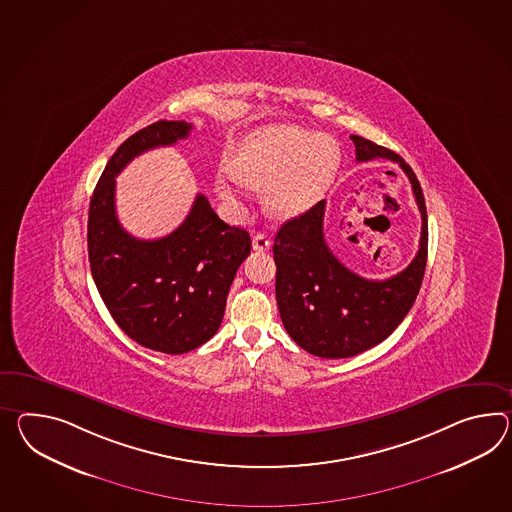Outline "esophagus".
I'll use <instances>...</instances> for the list:
<instances>
[{"instance_id":"34e87169","label":"esophagus","mask_w":512,"mask_h":512,"mask_svg":"<svg viewBox=\"0 0 512 512\" xmlns=\"http://www.w3.org/2000/svg\"><path fill=\"white\" fill-rule=\"evenodd\" d=\"M251 246H253L255 251H266L270 248V238L262 235V233H257L253 240H251Z\"/></svg>"}]
</instances>
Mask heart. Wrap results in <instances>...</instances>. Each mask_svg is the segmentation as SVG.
<instances>
[{
	"label": "heart",
	"instance_id": "obj_1",
	"mask_svg": "<svg viewBox=\"0 0 512 512\" xmlns=\"http://www.w3.org/2000/svg\"><path fill=\"white\" fill-rule=\"evenodd\" d=\"M338 148L333 138L296 125H270L250 133L231 157V172L248 187L265 188L264 207L275 218L309 211L333 183ZM218 194L233 201L237 192L220 177Z\"/></svg>",
	"mask_w": 512,
	"mask_h": 512
}]
</instances>
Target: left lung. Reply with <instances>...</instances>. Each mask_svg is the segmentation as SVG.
I'll return each instance as SVG.
<instances>
[{"mask_svg":"<svg viewBox=\"0 0 512 512\" xmlns=\"http://www.w3.org/2000/svg\"><path fill=\"white\" fill-rule=\"evenodd\" d=\"M351 140L359 163L390 159L407 174L422 214V237L403 272L374 281L353 274L325 244L324 200L281 225L274 242L279 314L292 340L322 359L353 357L390 337L411 311L427 262V211L416 174L398 153L368 138Z\"/></svg>","mask_w":512,"mask_h":512,"instance_id":"left-lung-1","label":"left lung"}]
</instances>
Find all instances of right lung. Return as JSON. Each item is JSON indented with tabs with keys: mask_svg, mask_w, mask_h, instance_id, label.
Listing matches in <instances>:
<instances>
[{
	"mask_svg": "<svg viewBox=\"0 0 512 512\" xmlns=\"http://www.w3.org/2000/svg\"><path fill=\"white\" fill-rule=\"evenodd\" d=\"M192 124L159 120L114 151L88 209V261L101 300L125 335L168 355L214 337L238 266L250 255L246 229L231 227L198 194L185 222L168 237L140 240L118 222L116 175L144 151L172 146Z\"/></svg>",
	"mask_w": 512,
	"mask_h": 512,
	"instance_id": "1",
	"label": "right lung"
}]
</instances>
